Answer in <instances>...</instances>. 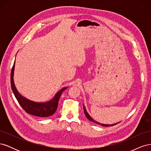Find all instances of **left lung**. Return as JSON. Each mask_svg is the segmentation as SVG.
Segmentation results:
<instances>
[{
	"instance_id": "left-lung-1",
	"label": "left lung",
	"mask_w": 151,
	"mask_h": 151,
	"mask_svg": "<svg viewBox=\"0 0 151 151\" xmlns=\"http://www.w3.org/2000/svg\"><path fill=\"white\" fill-rule=\"evenodd\" d=\"M83 108H84V114H85V115H86V118H88V120H89L90 121H91V122H94V123H98V124H99V125H102V126H104V127H109V126H113V125H116V123H115V124H113V125H107V124H101V123H98V122H96L95 120H94L92 118H91V116H90V115H89V114L88 113V112L86 111V108H85V107H84V106H83Z\"/></svg>"
}]
</instances>
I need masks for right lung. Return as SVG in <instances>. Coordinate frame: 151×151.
<instances>
[{"label":"right lung","instance_id":"right-lung-1","mask_svg":"<svg viewBox=\"0 0 151 151\" xmlns=\"http://www.w3.org/2000/svg\"><path fill=\"white\" fill-rule=\"evenodd\" d=\"M14 65L15 62L14 63V65L11 70V88L14 93V94L15 97L17 100V101L19 102L22 109H23L27 113L39 117H48L53 115V114L55 113L57 109L58 100L60 99V96L63 91L67 89V88H63L60 91H58V92L55 94V97L48 102L43 103L31 101L30 100L24 98L23 96H22L17 92L13 80Z\"/></svg>","mask_w":151,"mask_h":151}]
</instances>
